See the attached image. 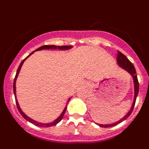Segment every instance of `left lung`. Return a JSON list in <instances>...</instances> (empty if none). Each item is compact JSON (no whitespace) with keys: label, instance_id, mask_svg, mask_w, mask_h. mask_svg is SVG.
<instances>
[{"label":"left lung","instance_id":"8db88e82","mask_svg":"<svg viewBox=\"0 0 149 149\" xmlns=\"http://www.w3.org/2000/svg\"><path fill=\"white\" fill-rule=\"evenodd\" d=\"M117 63L118 65L120 67H122L123 69H125V71H127L133 77V80H134V101H133L132 106H131V110H129L128 113L126 114L123 118L119 120L118 122H115V123L113 124H108V125H101V124H98V125L100 127H113V126L116 125L118 124L121 123L122 122H123L124 120H125L127 118H128V116L131 114L133 110H134V105H135V102H136V97H137L138 93H139V83H138L137 80V76H136V69L134 68V65L132 64L130 60L126 57V56L123 54L122 53H121L120 51H118V54H117Z\"/></svg>","mask_w":149,"mask_h":149}]
</instances>
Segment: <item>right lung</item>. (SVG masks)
I'll list each match as a JSON object with an SVG mask.
<instances>
[{
  "instance_id": "add662e5",
  "label": "right lung",
  "mask_w": 149,
  "mask_h": 149,
  "mask_svg": "<svg viewBox=\"0 0 149 149\" xmlns=\"http://www.w3.org/2000/svg\"><path fill=\"white\" fill-rule=\"evenodd\" d=\"M72 46H67V45H63V46H56V45H43V46H41V47H39V48H37V49L36 50V51H33L32 53L28 55V56L26 57L24 60H22V62L21 63V64L19 65V66H18V70H17V72H16V74H15V79H14V83H13V92H14V95H15V103H16V105H17V108H18V111H19V113H21V115L24 118V119H26V120H27L28 122H30V123H32L33 124V125H35L36 126H39V127H51V126H54V125H56V124L59 123V122H60V121L62 120V119H63V116H64V114H65V110H66V107L67 106L65 107V108H64V110H63V113H61V115L60 116L57 118L56 119H55L54 122H50V123H41V122H36V121L33 120V119H32L31 118H30L29 116H27V115H26L24 113L23 111L22 110V109L20 108V107H19V104H18V101H17V98H16V87H15V82H16V79L17 77H18V74H19V72H20L21 70V68H22V65H23V63L25 61L26 59L27 58V57H29V56H30L31 54H33L35 52V51H41V50H45V49H59V50H68V49H70V48H72ZM71 99V98L68 99V101H69V100Z\"/></svg>"
}]
</instances>
